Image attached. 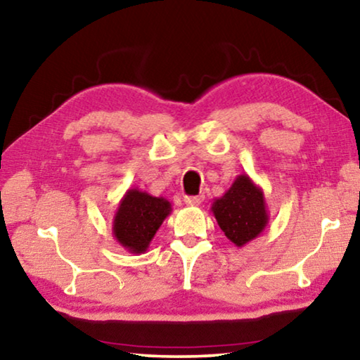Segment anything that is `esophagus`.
<instances>
[{
	"label": "esophagus",
	"mask_w": 360,
	"mask_h": 360,
	"mask_svg": "<svg viewBox=\"0 0 360 360\" xmlns=\"http://www.w3.org/2000/svg\"><path fill=\"white\" fill-rule=\"evenodd\" d=\"M184 202L188 206H198V205H202L203 197H202V195H197V197H186Z\"/></svg>",
	"instance_id": "obj_1"
}]
</instances>
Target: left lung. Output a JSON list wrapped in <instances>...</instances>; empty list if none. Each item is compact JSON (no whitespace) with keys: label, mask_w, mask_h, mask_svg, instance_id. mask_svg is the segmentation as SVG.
<instances>
[{"label":"left lung","mask_w":360,"mask_h":360,"mask_svg":"<svg viewBox=\"0 0 360 360\" xmlns=\"http://www.w3.org/2000/svg\"><path fill=\"white\" fill-rule=\"evenodd\" d=\"M211 211L225 236L238 248L257 238L268 224L264 191L248 174L236 176L229 191L212 202Z\"/></svg>","instance_id":"1"}]
</instances>
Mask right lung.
Listing matches in <instances>:
<instances>
[{
	"instance_id": "1",
	"label": "right lung",
	"mask_w": 360,
	"mask_h": 360,
	"mask_svg": "<svg viewBox=\"0 0 360 360\" xmlns=\"http://www.w3.org/2000/svg\"><path fill=\"white\" fill-rule=\"evenodd\" d=\"M169 214L172 203L167 198L152 197L139 188H129L115 210L112 235L129 252L144 254Z\"/></svg>"
}]
</instances>
